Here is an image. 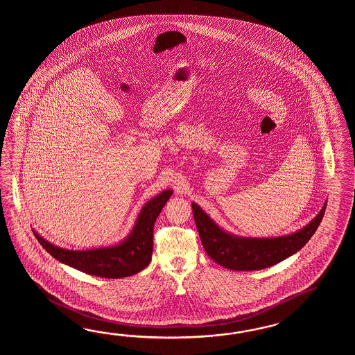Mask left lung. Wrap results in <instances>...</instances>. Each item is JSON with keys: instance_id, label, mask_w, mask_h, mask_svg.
I'll return each mask as SVG.
<instances>
[{"instance_id": "obj_1", "label": "left lung", "mask_w": 355, "mask_h": 355, "mask_svg": "<svg viewBox=\"0 0 355 355\" xmlns=\"http://www.w3.org/2000/svg\"><path fill=\"white\" fill-rule=\"evenodd\" d=\"M191 207L196 228L208 257L217 264L237 272L261 270L300 251L316 232L326 209L324 204L316 218L295 234L272 239H249L227 234L198 204L193 203Z\"/></svg>"}]
</instances>
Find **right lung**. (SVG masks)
<instances>
[{
	"mask_svg": "<svg viewBox=\"0 0 355 355\" xmlns=\"http://www.w3.org/2000/svg\"><path fill=\"white\" fill-rule=\"evenodd\" d=\"M173 191L168 189L144 204L133 231L124 241L112 248L60 249L34 232L40 245L60 263L80 272L101 278H124L144 270L150 264L153 250V226Z\"/></svg>",
	"mask_w": 355,
	"mask_h": 355,
	"instance_id": "right-lung-1",
	"label": "right lung"
}]
</instances>
